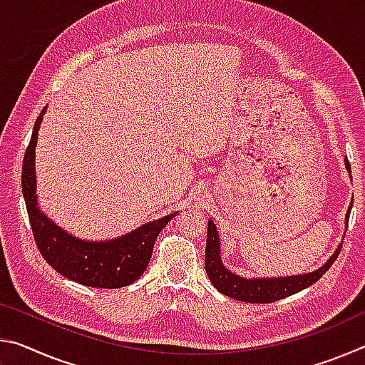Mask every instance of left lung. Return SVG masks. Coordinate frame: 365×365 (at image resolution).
I'll return each mask as SVG.
<instances>
[{"instance_id":"left-lung-1","label":"left lung","mask_w":365,"mask_h":365,"mask_svg":"<svg viewBox=\"0 0 365 365\" xmlns=\"http://www.w3.org/2000/svg\"><path fill=\"white\" fill-rule=\"evenodd\" d=\"M346 170L349 172L351 177V164L348 159H344ZM353 205L348 207L346 212V224L349 220V211ZM341 251V245L338 246L336 251L329 257L322 267L309 272L302 275H292V277H275V279H243V277L232 274L230 270L225 269L220 259V242L217 228L212 220L207 222V240H206V261L205 267L207 272L209 280L212 285L219 289L222 294L230 296L233 299L243 302H274L292 296L301 292L307 287L316 283L327 270L331 267V264L336 261V257Z\"/></svg>"}]
</instances>
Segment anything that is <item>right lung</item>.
<instances>
[{
	"instance_id": "add662e5",
	"label": "right lung",
	"mask_w": 365,
	"mask_h": 365,
	"mask_svg": "<svg viewBox=\"0 0 365 365\" xmlns=\"http://www.w3.org/2000/svg\"><path fill=\"white\" fill-rule=\"evenodd\" d=\"M45 113L46 106L35 122L22 164V193L36 248L54 270L85 287L113 289L130 285L143 275L150 264L158 235L177 212L148 222L133 232L109 242L78 240L49 220L38 207L35 178V146Z\"/></svg>"
}]
</instances>
